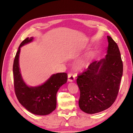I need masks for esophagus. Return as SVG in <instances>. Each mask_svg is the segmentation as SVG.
<instances>
[{
	"label": "esophagus",
	"instance_id": "esophagus-1",
	"mask_svg": "<svg viewBox=\"0 0 133 133\" xmlns=\"http://www.w3.org/2000/svg\"><path fill=\"white\" fill-rule=\"evenodd\" d=\"M68 81H69V82H74L75 80V76L72 73H69V74H68Z\"/></svg>",
	"mask_w": 133,
	"mask_h": 133
}]
</instances>
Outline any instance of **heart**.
Returning a JSON list of instances; mask_svg holds the SVG:
<instances>
[{"label":"heart","mask_w":133,"mask_h":133,"mask_svg":"<svg viewBox=\"0 0 133 133\" xmlns=\"http://www.w3.org/2000/svg\"><path fill=\"white\" fill-rule=\"evenodd\" d=\"M90 55H86L79 58L75 64V68L78 70H83L86 69L90 63Z\"/></svg>","instance_id":"heart-1"}]
</instances>
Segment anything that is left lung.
<instances>
[{"instance_id": "8db88e82", "label": "left lung", "mask_w": 133, "mask_h": 133, "mask_svg": "<svg viewBox=\"0 0 133 133\" xmlns=\"http://www.w3.org/2000/svg\"><path fill=\"white\" fill-rule=\"evenodd\" d=\"M105 57L91 63L87 70L79 75L76 83L80 90L79 106L87 114L107 109L117 97L123 65L118 46L107 36Z\"/></svg>"}]
</instances>
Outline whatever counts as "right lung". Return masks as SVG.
I'll list each match as a JSON object with an SVG mask.
<instances>
[{
  "label": "right lung",
  "mask_w": 133,
  "mask_h": 133,
  "mask_svg": "<svg viewBox=\"0 0 133 133\" xmlns=\"http://www.w3.org/2000/svg\"><path fill=\"white\" fill-rule=\"evenodd\" d=\"M33 37L27 38L18 48L13 63L14 85L17 98L21 105L32 114L46 115L53 111L57 107L56 95L63 84L67 82L65 73L52 75L41 85L29 87L24 81L19 68V58L21 48L33 41Z\"/></svg>",
  "instance_id": "right-lung-1"
}]
</instances>
